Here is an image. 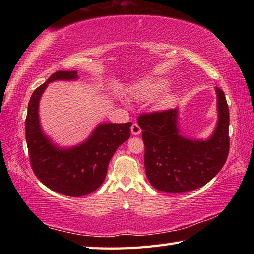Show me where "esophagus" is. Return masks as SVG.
Wrapping results in <instances>:
<instances>
[{"instance_id":"34e87169","label":"esophagus","mask_w":254,"mask_h":254,"mask_svg":"<svg viewBox=\"0 0 254 254\" xmlns=\"http://www.w3.org/2000/svg\"><path fill=\"white\" fill-rule=\"evenodd\" d=\"M141 132H142V130H141V127H138V124L137 123H133L132 127H131L132 135H139V134H141Z\"/></svg>"}]
</instances>
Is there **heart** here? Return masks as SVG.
Listing matches in <instances>:
<instances>
[{
  "instance_id": "b5f03b06",
  "label": "heart",
  "mask_w": 254,
  "mask_h": 254,
  "mask_svg": "<svg viewBox=\"0 0 254 254\" xmlns=\"http://www.w3.org/2000/svg\"><path fill=\"white\" fill-rule=\"evenodd\" d=\"M168 80L163 77H146L134 84L130 93L133 97L142 100H150L168 86ZM175 97L170 91H164L156 98L154 106L157 110H166L174 104Z\"/></svg>"
}]
</instances>
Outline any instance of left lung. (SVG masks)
<instances>
[{
    "label": "left lung",
    "instance_id": "8db88e82",
    "mask_svg": "<svg viewBox=\"0 0 254 254\" xmlns=\"http://www.w3.org/2000/svg\"><path fill=\"white\" fill-rule=\"evenodd\" d=\"M217 122L207 138L181 133L179 109L142 115L137 119L145 144V171L150 185L166 193H183L206 185L229 152V109L224 91L215 87Z\"/></svg>",
    "mask_w": 254,
    "mask_h": 254
}]
</instances>
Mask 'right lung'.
<instances>
[{"label":"right lung","instance_id":"obj_1","mask_svg":"<svg viewBox=\"0 0 254 254\" xmlns=\"http://www.w3.org/2000/svg\"><path fill=\"white\" fill-rule=\"evenodd\" d=\"M76 71H59L31 95L26 118V141L32 170L52 191L84 196L104 182L108 165L118 147L131 135V122L99 123L90 135L74 146H60L41 127L39 102L48 85L57 80H77Z\"/></svg>","mask_w":254,"mask_h":254}]
</instances>
